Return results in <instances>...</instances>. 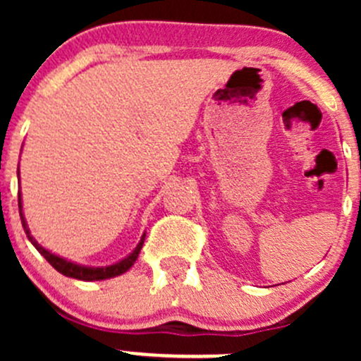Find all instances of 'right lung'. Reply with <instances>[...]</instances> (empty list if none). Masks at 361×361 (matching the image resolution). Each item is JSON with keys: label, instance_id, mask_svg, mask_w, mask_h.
I'll return each instance as SVG.
<instances>
[{"label": "right lung", "instance_id": "add662e5", "mask_svg": "<svg viewBox=\"0 0 361 361\" xmlns=\"http://www.w3.org/2000/svg\"><path fill=\"white\" fill-rule=\"evenodd\" d=\"M17 176H19V171H17ZM19 213H20V220H23L24 232H25V235H27L29 241H31V245L35 246V248L47 258V262H49V264L52 265L57 272L68 276V278L80 279V281H103V279L116 278V276L123 274V272H127L130 267H133L134 262H136V258H137V255H140L141 248H143L145 234L141 235V241L137 243V246L133 250V253H129L126 258L115 262V264L106 265V267H90V265L76 264V262L68 260V258H63V257H59V255H56V253H52V251L43 248V246L39 245L35 238H32L31 231H29V227H27V221H25L24 213H23V199H20V194H19Z\"/></svg>", "mask_w": 361, "mask_h": 361}]
</instances>
